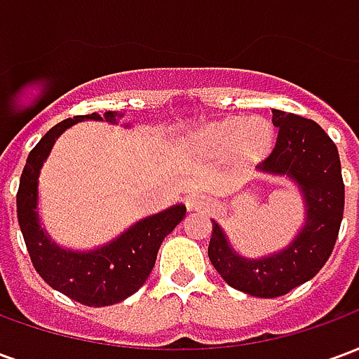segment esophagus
Wrapping results in <instances>:
<instances>
[{"instance_id":"obj_1","label":"esophagus","mask_w":359,"mask_h":359,"mask_svg":"<svg viewBox=\"0 0 359 359\" xmlns=\"http://www.w3.org/2000/svg\"><path fill=\"white\" fill-rule=\"evenodd\" d=\"M210 205V200L203 194H190L187 198V208L190 211H203L208 210Z\"/></svg>"}]
</instances>
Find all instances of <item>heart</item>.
I'll return each mask as SVG.
<instances>
[{"label": "heart", "mask_w": 359, "mask_h": 359, "mask_svg": "<svg viewBox=\"0 0 359 359\" xmlns=\"http://www.w3.org/2000/svg\"><path fill=\"white\" fill-rule=\"evenodd\" d=\"M271 140L273 133L265 121L226 118L198 130L192 138V146L210 156H226L236 149L244 157H257L269 149Z\"/></svg>", "instance_id": "heart-1"}]
</instances>
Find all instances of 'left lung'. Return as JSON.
<instances>
[{"label":"left lung","mask_w":359,"mask_h":359,"mask_svg":"<svg viewBox=\"0 0 359 359\" xmlns=\"http://www.w3.org/2000/svg\"><path fill=\"white\" fill-rule=\"evenodd\" d=\"M273 125L278 128L275 148L257 169L286 175L298 184L306 223L285 250L246 259L231 248L223 229L213 221L208 248L210 262L226 285L257 298L283 296L316 277L334 248L344 213V182L334 142L316 121L294 113L273 109Z\"/></svg>","instance_id":"8db88e82"}]
</instances>
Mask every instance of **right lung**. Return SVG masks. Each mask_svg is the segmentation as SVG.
Masks as SVG:
<instances>
[{
  "label": "right lung",
  "mask_w": 359,
  "mask_h": 359,
  "mask_svg": "<svg viewBox=\"0 0 359 359\" xmlns=\"http://www.w3.org/2000/svg\"><path fill=\"white\" fill-rule=\"evenodd\" d=\"M117 117L121 115L115 111L103 113V117L97 113L76 115L53 126L28 154L17 192V217L38 275L51 288L90 308L113 306L138 292V288L148 280L149 273L156 265L157 250L163 238L187 215V208L182 203H177L161 213L140 219L115 241L88 252L61 248L40 226V217L36 210L38 177L55 140L69 126L81 121L92 118L117 123Z\"/></svg>",
  "instance_id": "add662e5"
}]
</instances>
